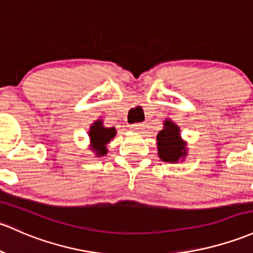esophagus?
<instances>
[{
    "label": "esophagus",
    "mask_w": 253,
    "mask_h": 253,
    "mask_svg": "<svg viewBox=\"0 0 253 253\" xmlns=\"http://www.w3.org/2000/svg\"><path fill=\"white\" fill-rule=\"evenodd\" d=\"M144 127H145V125H144V124H134V125H132V126H131V129L133 132L140 133V132H143Z\"/></svg>",
    "instance_id": "obj_1"
}]
</instances>
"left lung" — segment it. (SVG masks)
Listing matches in <instances>:
<instances>
[{
    "label": "left lung",
    "mask_w": 253,
    "mask_h": 253,
    "mask_svg": "<svg viewBox=\"0 0 253 253\" xmlns=\"http://www.w3.org/2000/svg\"><path fill=\"white\" fill-rule=\"evenodd\" d=\"M156 139L158 157L163 162L179 163L187 156V143L181 138L179 126L170 119L163 122V129L158 132Z\"/></svg>",
    "instance_id": "1"
}]
</instances>
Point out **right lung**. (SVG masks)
<instances>
[{
    "instance_id": "right-lung-1",
    "label": "right lung",
    "mask_w": 253,
    "mask_h": 253,
    "mask_svg": "<svg viewBox=\"0 0 253 253\" xmlns=\"http://www.w3.org/2000/svg\"><path fill=\"white\" fill-rule=\"evenodd\" d=\"M116 135L115 127H105L103 121L99 119L90 126L88 138H90V150L95 152L96 157H102L108 154V144Z\"/></svg>"
}]
</instances>
